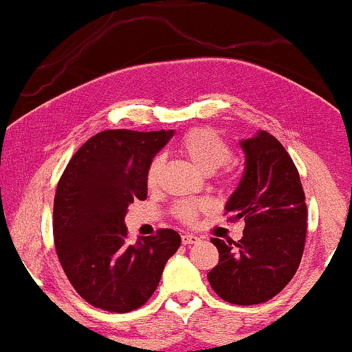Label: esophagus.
Segmentation results:
<instances>
[{
  "label": "esophagus",
  "mask_w": 352,
  "mask_h": 352,
  "mask_svg": "<svg viewBox=\"0 0 352 352\" xmlns=\"http://www.w3.org/2000/svg\"><path fill=\"white\" fill-rule=\"evenodd\" d=\"M199 240H200L199 236L190 235V233H184V235H182V243L184 245H193V243H197Z\"/></svg>",
  "instance_id": "obj_1"
}]
</instances>
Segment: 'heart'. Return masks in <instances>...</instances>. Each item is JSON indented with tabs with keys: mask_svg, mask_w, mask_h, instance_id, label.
Listing matches in <instances>:
<instances>
[{
	"mask_svg": "<svg viewBox=\"0 0 352 352\" xmlns=\"http://www.w3.org/2000/svg\"><path fill=\"white\" fill-rule=\"evenodd\" d=\"M180 151L185 157L204 173H213L232 159V148L223 137L213 129H193L180 140ZM162 168V159L155 157L147 168L148 188H155L159 184V173ZM208 208L204 200H179L173 204L172 215L185 225H192L200 212Z\"/></svg>",
	"mask_w": 352,
	"mask_h": 352,
	"instance_id": "heart-1",
	"label": "heart"
}]
</instances>
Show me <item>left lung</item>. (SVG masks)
I'll list each match as a JSON object with an SVG mask.
<instances>
[{"label":"left lung","instance_id":"1","mask_svg":"<svg viewBox=\"0 0 352 352\" xmlns=\"http://www.w3.org/2000/svg\"><path fill=\"white\" fill-rule=\"evenodd\" d=\"M246 167L230 197V221H245L240 241L212 243L220 253L208 281L223 301L260 305L293 280L305 252L308 208L300 173L280 140L260 131L241 142Z\"/></svg>","mask_w":352,"mask_h":352}]
</instances>
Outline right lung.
Masks as SVG:
<instances>
[{
	"mask_svg": "<svg viewBox=\"0 0 352 352\" xmlns=\"http://www.w3.org/2000/svg\"><path fill=\"white\" fill-rule=\"evenodd\" d=\"M172 131H102L64 168L54 195L52 235L72 288L94 308L129 313L159 286L180 235L160 228L129 243L124 218L134 200L147 199V168Z\"/></svg>",
	"mask_w": 352,
	"mask_h": 352,
	"instance_id": "right-lung-1",
	"label": "right lung"
}]
</instances>
